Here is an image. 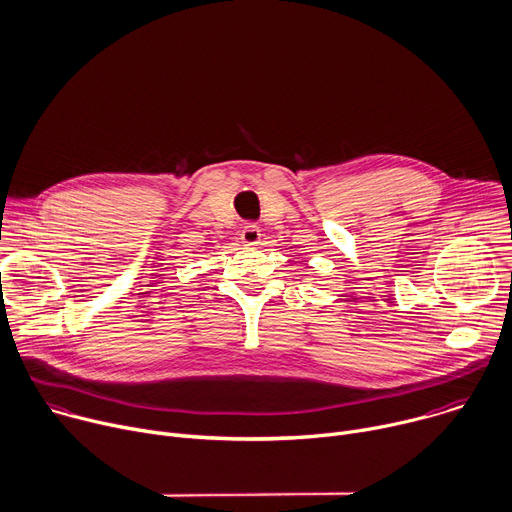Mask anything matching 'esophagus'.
Returning <instances> with one entry per match:
<instances>
[{
    "label": "esophagus",
    "mask_w": 512,
    "mask_h": 512,
    "mask_svg": "<svg viewBox=\"0 0 512 512\" xmlns=\"http://www.w3.org/2000/svg\"><path fill=\"white\" fill-rule=\"evenodd\" d=\"M260 238H262L260 228L254 226V224H246L244 230H242V234H240V240H242L244 246H258V244H260Z\"/></svg>",
    "instance_id": "1"
}]
</instances>
